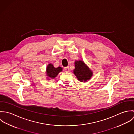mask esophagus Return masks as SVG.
<instances>
[{
    "label": "esophagus",
    "instance_id": "esophagus-1",
    "mask_svg": "<svg viewBox=\"0 0 134 134\" xmlns=\"http://www.w3.org/2000/svg\"><path fill=\"white\" fill-rule=\"evenodd\" d=\"M64 71H65V72H68L69 71V66L65 67V68H64Z\"/></svg>",
    "mask_w": 134,
    "mask_h": 134
}]
</instances>
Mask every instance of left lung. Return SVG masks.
Here are the masks:
<instances>
[{
    "mask_svg": "<svg viewBox=\"0 0 134 134\" xmlns=\"http://www.w3.org/2000/svg\"><path fill=\"white\" fill-rule=\"evenodd\" d=\"M74 73L79 81L86 82L92 76V72L86 65L82 61H77L75 62Z\"/></svg>",
    "mask_w": 134,
    "mask_h": 134,
    "instance_id": "8db88e82",
    "label": "left lung"
}]
</instances>
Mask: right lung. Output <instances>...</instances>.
<instances>
[{
	"label": "right lung",
	"mask_w": 134,
	"mask_h": 134,
	"mask_svg": "<svg viewBox=\"0 0 134 134\" xmlns=\"http://www.w3.org/2000/svg\"><path fill=\"white\" fill-rule=\"evenodd\" d=\"M62 68L58 67L55 68L54 67L53 65L52 64H49L46 69V73L48 77L51 78H54L57 76L59 73L62 71Z\"/></svg>",
	"instance_id": "add662e5"
}]
</instances>
